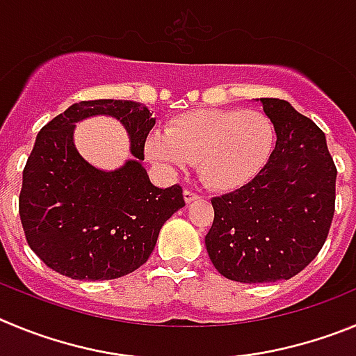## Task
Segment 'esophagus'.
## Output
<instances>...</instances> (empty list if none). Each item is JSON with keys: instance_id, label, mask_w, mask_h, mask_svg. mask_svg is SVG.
<instances>
[{"instance_id": "esophagus-1", "label": "esophagus", "mask_w": 356, "mask_h": 356, "mask_svg": "<svg viewBox=\"0 0 356 356\" xmlns=\"http://www.w3.org/2000/svg\"><path fill=\"white\" fill-rule=\"evenodd\" d=\"M182 195H184L186 204H191V202H195V200H198V198H200L197 193H193V191H190V190H186Z\"/></svg>"}]
</instances>
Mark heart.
<instances>
[{
    "label": "heart",
    "instance_id": "b5f03b06",
    "mask_svg": "<svg viewBox=\"0 0 356 356\" xmlns=\"http://www.w3.org/2000/svg\"><path fill=\"white\" fill-rule=\"evenodd\" d=\"M273 147V122L262 111L200 108L175 117L165 134H150L147 156L177 168L197 161L209 188L236 191L261 174Z\"/></svg>",
    "mask_w": 356,
    "mask_h": 356
}]
</instances>
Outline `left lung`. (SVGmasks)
<instances>
[{
	"label": "left lung",
	"instance_id": "8db88e82",
	"mask_svg": "<svg viewBox=\"0 0 356 356\" xmlns=\"http://www.w3.org/2000/svg\"><path fill=\"white\" fill-rule=\"evenodd\" d=\"M277 143L248 184L214 197L211 262L243 284L289 280L319 254L335 211L337 168L325 133L282 99H257Z\"/></svg>",
	"mask_w": 356,
	"mask_h": 356
}]
</instances>
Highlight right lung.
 Returning <instances> with one entry per match:
<instances>
[{
	"mask_svg": "<svg viewBox=\"0 0 356 356\" xmlns=\"http://www.w3.org/2000/svg\"><path fill=\"white\" fill-rule=\"evenodd\" d=\"M110 116L123 124L134 158L102 171L79 154L75 124ZM145 104L97 99L67 108L40 129L22 172L19 216L30 248L74 280H113L145 264L165 222L184 207L181 186L150 182L143 147L154 127Z\"/></svg>",
	"mask_w": 356,
	"mask_h": 356,
	"instance_id": "right-lung-1",
	"label": "right lung"
}]
</instances>
